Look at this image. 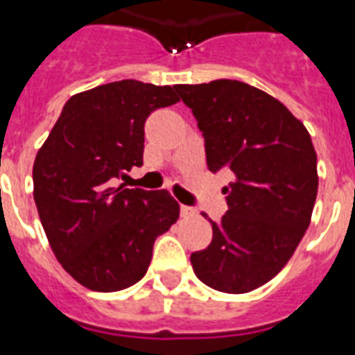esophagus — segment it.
<instances>
[{"label":"esophagus","instance_id":"obj_1","mask_svg":"<svg viewBox=\"0 0 355 355\" xmlns=\"http://www.w3.org/2000/svg\"><path fill=\"white\" fill-rule=\"evenodd\" d=\"M180 215L182 217H193V215H197V209L189 206H180Z\"/></svg>","mask_w":355,"mask_h":355}]
</instances>
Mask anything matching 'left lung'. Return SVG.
Segmentation results:
<instances>
[{"instance_id": "left-lung-1", "label": "left lung", "mask_w": 355, "mask_h": 355, "mask_svg": "<svg viewBox=\"0 0 355 355\" xmlns=\"http://www.w3.org/2000/svg\"><path fill=\"white\" fill-rule=\"evenodd\" d=\"M206 142L207 169L224 171L227 211L191 255L204 284L248 293L286 266L312 220L318 155L304 123L277 98L237 80L175 85Z\"/></svg>"}]
</instances>
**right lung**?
Listing matches in <instances>:
<instances>
[{"mask_svg": "<svg viewBox=\"0 0 355 355\" xmlns=\"http://www.w3.org/2000/svg\"><path fill=\"white\" fill-rule=\"evenodd\" d=\"M169 85L122 80L63 105L34 160V202L63 270L94 292H118L146 275L153 244L178 220L171 193L114 187L142 166L144 123L178 102Z\"/></svg>", "mask_w": 355, "mask_h": 355, "instance_id": "add662e5", "label": "right lung"}]
</instances>
